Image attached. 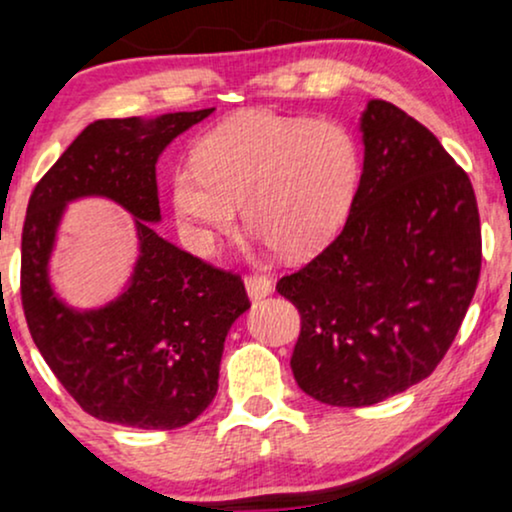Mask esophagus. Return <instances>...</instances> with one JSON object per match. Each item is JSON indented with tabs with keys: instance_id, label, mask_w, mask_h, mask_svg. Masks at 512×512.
<instances>
[{
	"instance_id": "obj_1",
	"label": "esophagus",
	"mask_w": 512,
	"mask_h": 512,
	"mask_svg": "<svg viewBox=\"0 0 512 512\" xmlns=\"http://www.w3.org/2000/svg\"><path fill=\"white\" fill-rule=\"evenodd\" d=\"M245 291H248V298L252 303H257V300H264L267 295H272L274 283L267 276H248L245 279Z\"/></svg>"
}]
</instances>
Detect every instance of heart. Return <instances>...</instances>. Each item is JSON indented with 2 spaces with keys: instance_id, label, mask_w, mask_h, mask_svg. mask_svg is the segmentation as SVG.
I'll use <instances>...</instances> for the list:
<instances>
[{
  "instance_id": "1",
  "label": "heart",
  "mask_w": 512,
  "mask_h": 512,
  "mask_svg": "<svg viewBox=\"0 0 512 512\" xmlns=\"http://www.w3.org/2000/svg\"><path fill=\"white\" fill-rule=\"evenodd\" d=\"M360 181V150L338 121L248 112L200 140L195 164L171 174V205L197 250L243 219L283 255L334 236Z\"/></svg>"
}]
</instances>
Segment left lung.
<instances>
[{
	"label": "left lung",
	"instance_id": "1",
	"mask_svg": "<svg viewBox=\"0 0 512 512\" xmlns=\"http://www.w3.org/2000/svg\"><path fill=\"white\" fill-rule=\"evenodd\" d=\"M346 226L276 283L300 310L291 369L319 403L362 408L408 391L451 348L477 288L482 231L470 178L432 131L369 100Z\"/></svg>",
	"mask_w": 512,
	"mask_h": 512
}]
</instances>
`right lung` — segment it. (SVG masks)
Here are the masks:
<instances>
[{
  "instance_id": "add662e5",
  "label": "right lung",
  "mask_w": 512,
  "mask_h": 512,
  "mask_svg": "<svg viewBox=\"0 0 512 512\" xmlns=\"http://www.w3.org/2000/svg\"><path fill=\"white\" fill-rule=\"evenodd\" d=\"M214 107L155 119H100L35 186L21 243V295L45 362L88 415L138 429H176L207 410L231 326L250 310L238 276L159 236L157 162ZM100 196L134 219L136 260L112 301L66 304L51 281L65 209Z\"/></svg>"
}]
</instances>
